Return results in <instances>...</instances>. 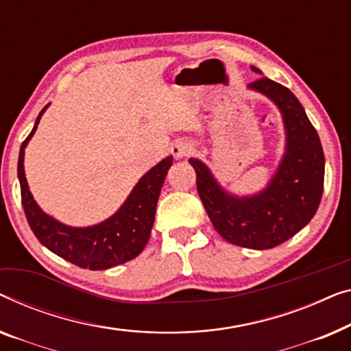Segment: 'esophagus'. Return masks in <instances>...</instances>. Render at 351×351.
<instances>
[{"instance_id":"obj_1","label":"esophagus","mask_w":351,"mask_h":351,"mask_svg":"<svg viewBox=\"0 0 351 351\" xmlns=\"http://www.w3.org/2000/svg\"><path fill=\"white\" fill-rule=\"evenodd\" d=\"M194 147H192L191 143H187L184 140L176 141L173 146H171V154H173L176 159H182V157H187L192 154Z\"/></svg>"}]
</instances>
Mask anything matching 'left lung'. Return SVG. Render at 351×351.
<instances>
[{"label": "left lung", "mask_w": 351, "mask_h": 351, "mask_svg": "<svg viewBox=\"0 0 351 351\" xmlns=\"http://www.w3.org/2000/svg\"><path fill=\"white\" fill-rule=\"evenodd\" d=\"M259 73L256 66H251ZM250 90L263 93L281 112L285 152L263 191L235 195L219 184L204 162L191 157L197 191L215 229L232 245L253 250L278 246L307 226L323 195L324 154L322 141L305 110L289 88L261 77Z\"/></svg>", "instance_id": "left-lung-1"}]
</instances>
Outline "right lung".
Returning a JSON list of instances; mask_svg holds the SVG:
<instances>
[{"label": "right lung", "mask_w": 351, "mask_h": 351, "mask_svg": "<svg viewBox=\"0 0 351 351\" xmlns=\"http://www.w3.org/2000/svg\"><path fill=\"white\" fill-rule=\"evenodd\" d=\"M49 106V105H47ZM47 106L39 112L34 127L19 152L17 175L21 181L22 205L33 234L41 245L77 267L105 270L132 261L145 250L154 226L156 206L167 171L173 164V156L165 157L140 178L121 208L101 223L87 227H73L44 213L29 192L23 157L28 141L36 132Z\"/></svg>", "instance_id": "1"}]
</instances>
